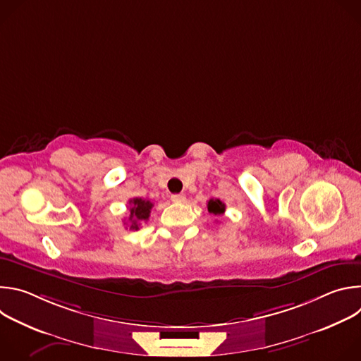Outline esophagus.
Instances as JSON below:
<instances>
[{
    "label": "esophagus",
    "mask_w": 361,
    "mask_h": 361,
    "mask_svg": "<svg viewBox=\"0 0 361 361\" xmlns=\"http://www.w3.org/2000/svg\"><path fill=\"white\" fill-rule=\"evenodd\" d=\"M171 200L174 202H184L185 201V195L184 194H173L171 195Z\"/></svg>",
    "instance_id": "1"
}]
</instances>
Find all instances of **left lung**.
I'll list each match as a JSON object with an SVG mask.
<instances>
[{"mask_svg": "<svg viewBox=\"0 0 361 361\" xmlns=\"http://www.w3.org/2000/svg\"><path fill=\"white\" fill-rule=\"evenodd\" d=\"M207 209H209V213H212L214 216H221L226 212V204L219 198H210L209 204H207Z\"/></svg>", "mask_w": 361, "mask_h": 361, "instance_id": "8db88e82", "label": "left lung"}]
</instances>
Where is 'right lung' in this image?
Wrapping results in <instances>:
<instances>
[{
    "mask_svg": "<svg viewBox=\"0 0 361 361\" xmlns=\"http://www.w3.org/2000/svg\"><path fill=\"white\" fill-rule=\"evenodd\" d=\"M130 207H128V221H126L124 224H127V227H130V230H138L140 223L141 221H147L149 219V213L152 209V202L147 198H141V197H135L133 200L128 201Z\"/></svg>",
    "mask_w": 361,
    "mask_h": 361,
    "instance_id": "add662e5",
    "label": "right lung"
}]
</instances>
